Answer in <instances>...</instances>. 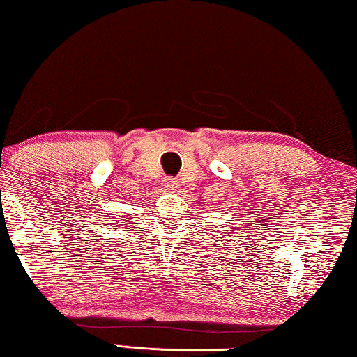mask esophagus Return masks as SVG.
Masks as SVG:
<instances>
[{
	"mask_svg": "<svg viewBox=\"0 0 357 357\" xmlns=\"http://www.w3.org/2000/svg\"><path fill=\"white\" fill-rule=\"evenodd\" d=\"M162 184L165 185V189H168V190H174L178 188V181L174 178H165Z\"/></svg>",
	"mask_w": 357,
	"mask_h": 357,
	"instance_id": "esophagus-1",
	"label": "esophagus"
}]
</instances>
